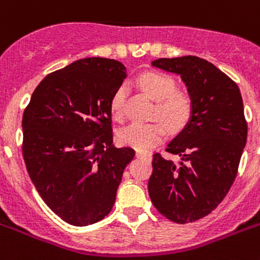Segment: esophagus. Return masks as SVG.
Wrapping results in <instances>:
<instances>
[{
	"label": "esophagus",
	"instance_id": "esophagus-1",
	"mask_svg": "<svg viewBox=\"0 0 260 260\" xmlns=\"http://www.w3.org/2000/svg\"><path fill=\"white\" fill-rule=\"evenodd\" d=\"M136 156L137 157H140V159H147V160L152 159L151 153H149V152H144V151H136Z\"/></svg>",
	"mask_w": 260,
	"mask_h": 260
}]
</instances>
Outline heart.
I'll return each instance as SVG.
<instances>
[{"mask_svg": "<svg viewBox=\"0 0 260 260\" xmlns=\"http://www.w3.org/2000/svg\"><path fill=\"white\" fill-rule=\"evenodd\" d=\"M139 85L145 93L157 103V116L171 128H180L187 123L191 115V100L183 92L176 89L175 81L163 73L149 72L139 79ZM126 96L125 85L119 86L112 94V115L120 117L123 113ZM166 137V126L161 123H132L120 131V140L140 151H148Z\"/></svg>", "mask_w": 260, "mask_h": 260, "instance_id": "b5f03b06", "label": "heart"}]
</instances>
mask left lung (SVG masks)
<instances>
[{
    "instance_id": "obj_1",
    "label": "left lung",
    "mask_w": 260,
    "mask_h": 260,
    "mask_svg": "<svg viewBox=\"0 0 260 260\" xmlns=\"http://www.w3.org/2000/svg\"><path fill=\"white\" fill-rule=\"evenodd\" d=\"M152 67L180 76L191 100L188 121L166 149L180 160L155 153L148 181L160 214L184 224L215 210L235 180L247 141L243 100L229 76L199 57L159 58Z\"/></svg>"
}]
</instances>
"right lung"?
<instances>
[{
	"label": "right lung",
	"instance_id": "add662e5",
	"mask_svg": "<svg viewBox=\"0 0 260 260\" xmlns=\"http://www.w3.org/2000/svg\"><path fill=\"white\" fill-rule=\"evenodd\" d=\"M126 79L121 62L88 57L50 73L24 112L22 153L46 206L72 225L100 221L115 204L131 147L115 148L109 103Z\"/></svg>",
	"mask_w": 260,
	"mask_h": 260
}]
</instances>
